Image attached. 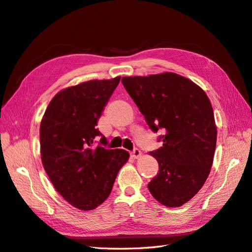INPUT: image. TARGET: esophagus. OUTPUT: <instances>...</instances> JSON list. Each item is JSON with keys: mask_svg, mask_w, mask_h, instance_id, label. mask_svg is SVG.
I'll list each match as a JSON object with an SVG mask.
<instances>
[{"mask_svg": "<svg viewBox=\"0 0 252 252\" xmlns=\"http://www.w3.org/2000/svg\"><path fill=\"white\" fill-rule=\"evenodd\" d=\"M131 156L134 158H138L139 157H141V151L138 149V148H134L131 152Z\"/></svg>", "mask_w": 252, "mask_h": 252, "instance_id": "obj_1", "label": "esophagus"}]
</instances>
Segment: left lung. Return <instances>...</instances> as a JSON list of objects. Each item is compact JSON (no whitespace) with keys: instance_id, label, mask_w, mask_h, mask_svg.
Listing matches in <instances>:
<instances>
[{"instance_id":"1","label":"left lung","mask_w":252,"mask_h":252,"mask_svg":"<svg viewBox=\"0 0 252 252\" xmlns=\"http://www.w3.org/2000/svg\"><path fill=\"white\" fill-rule=\"evenodd\" d=\"M122 83L163 146L150 151L158 172L148 189L167 207L193 197L207 180L217 145L212 106L205 91L173 72L124 77Z\"/></svg>"}]
</instances>
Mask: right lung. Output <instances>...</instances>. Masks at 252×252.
I'll return each instance as SVG.
<instances>
[{
  "instance_id": "add662e5",
  "label": "right lung",
  "mask_w": 252,
  "mask_h": 252,
  "mask_svg": "<svg viewBox=\"0 0 252 252\" xmlns=\"http://www.w3.org/2000/svg\"><path fill=\"white\" fill-rule=\"evenodd\" d=\"M120 80H93L61 90L41 122L44 169L57 191L81 210L94 209L107 199L129 158L124 149L106 148L108 142L96 128Z\"/></svg>"
}]
</instances>
